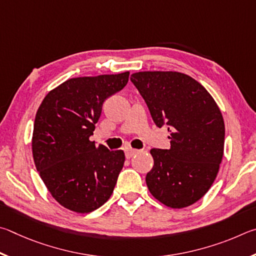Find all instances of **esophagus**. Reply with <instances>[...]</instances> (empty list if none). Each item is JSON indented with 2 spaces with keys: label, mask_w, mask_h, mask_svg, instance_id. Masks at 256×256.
<instances>
[{
  "label": "esophagus",
  "mask_w": 256,
  "mask_h": 256,
  "mask_svg": "<svg viewBox=\"0 0 256 256\" xmlns=\"http://www.w3.org/2000/svg\"><path fill=\"white\" fill-rule=\"evenodd\" d=\"M138 152L140 150H134V148H126L124 150V154H126V158H132V156H135Z\"/></svg>",
  "instance_id": "34e87169"
}]
</instances>
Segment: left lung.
Listing matches in <instances>:
<instances>
[{
  "mask_svg": "<svg viewBox=\"0 0 256 256\" xmlns=\"http://www.w3.org/2000/svg\"><path fill=\"white\" fill-rule=\"evenodd\" d=\"M158 127L168 126L170 150H150L148 190L170 208L189 207L207 194L224 155L225 124L216 101L178 72H138L130 78Z\"/></svg>",
  "mask_w": 256,
  "mask_h": 256,
  "instance_id": "left-lung-1",
  "label": "left lung"
}]
</instances>
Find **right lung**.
<instances>
[{"label": "right lung", "mask_w": 256, "mask_h": 256, "mask_svg": "<svg viewBox=\"0 0 256 256\" xmlns=\"http://www.w3.org/2000/svg\"><path fill=\"white\" fill-rule=\"evenodd\" d=\"M129 72L84 76L52 90L34 124V165L62 207L88 214L106 202L124 163V150L110 152L90 140L108 98L128 83Z\"/></svg>", "instance_id": "add662e5"}]
</instances>
